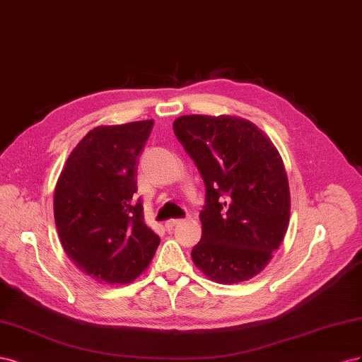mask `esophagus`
Instances as JSON below:
<instances>
[{
    "label": "esophagus",
    "mask_w": 362,
    "mask_h": 362,
    "mask_svg": "<svg viewBox=\"0 0 362 362\" xmlns=\"http://www.w3.org/2000/svg\"><path fill=\"white\" fill-rule=\"evenodd\" d=\"M180 221H182V220H177V218H171V220H168V221H165V229H167V230L170 232V230H173L174 227L177 226Z\"/></svg>",
    "instance_id": "1"
}]
</instances>
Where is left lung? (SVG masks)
<instances>
[{
    "label": "left lung",
    "mask_w": 362,
    "mask_h": 362,
    "mask_svg": "<svg viewBox=\"0 0 362 362\" xmlns=\"http://www.w3.org/2000/svg\"><path fill=\"white\" fill-rule=\"evenodd\" d=\"M206 187L202 240L191 256L211 281L233 285L259 274L290 223V185L281 154L253 122L183 115L173 122Z\"/></svg>",
    "instance_id": "obj_1"
}]
</instances>
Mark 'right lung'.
<instances>
[{
	"label": "right lung",
	"mask_w": 362,
	"mask_h": 362,
	"mask_svg": "<svg viewBox=\"0 0 362 362\" xmlns=\"http://www.w3.org/2000/svg\"><path fill=\"white\" fill-rule=\"evenodd\" d=\"M153 119L98 126L81 139L54 189V220L69 259L98 284L127 285L151 262L159 236L136 200L138 159Z\"/></svg>",
	"instance_id": "1"
}]
</instances>
